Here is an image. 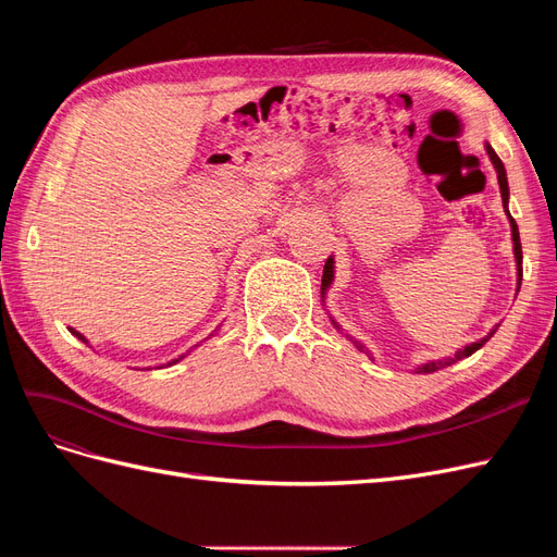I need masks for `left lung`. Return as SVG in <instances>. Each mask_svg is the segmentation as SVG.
<instances>
[{"mask_svg": "<svg viewBox=\"0 0 557 557\" xmlns=\"http://www.w3.org/2000/svg\"><path fill=\"white\" fill-rule=\"evenodd\" d=\"M487 156H491V160H493V164H495V170H497V181H499V190H502V201H504V209H507V201H509V183H507V172H504V164H502V160L497 158V153L495 150L487 146ZM507 215H509V221H511V232H513V252H516V262H518V281L522 278V248H520V234H518V225H516V221L511 218V213H509V209H507ZM332 276H334V272H332V258L325 262V269H323V285H320V290H327L330 288V283H332ZM336 325V323H334ZM497 332V327L487 334V336H483L481 342H476V344H469V346H465V348H460L458 352H455V358H448V360H434V362H428V364H423V367H418V374H432V372H436V369H442V367H446V364H453V362H458V360H462V358H469L471 352H476L487 339H491V336Z\"/></svg>", "mask_w": 557, "mask_h": 557, "instance_id": "8db88e82", "label": "left lung"}]
</instances>
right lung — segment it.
<instances>
[{
	"label": "right lung",
	"instance_id": "1",
	"mask_svg": "<svg viewBox=\"0 0 557 557\" xmlns=\"http://www.w3.org/2000/svg\"><path fill=\"white\" fill-rule=\"evenodd\" d=\"M74 334H76V336H78V339H81V342H86V339H83V336H81V334H78V332H74Z\"/></svg>",
	"mask_w": 557,
	"mask_h": 557
}]
</instances>
